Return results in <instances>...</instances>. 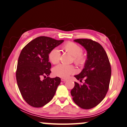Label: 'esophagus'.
Segmentation results:
<instances>
[{
  "label": "esophagus",
  "instance_id": "esophagus-1",
  "mask_svg": "<svg viewBox=\"0 0 127 127\" xmlns=\"http://www.w3.org/2000/svg\"><path fill=\"white\" fill-rule=\"evenodd\" d=\"M61 80H62V81H63V82H66V81H67V79H64V78H62L61 79Z\"/></svg>",
  "mask_w": 127,
  "mask_h": 127
}]
</instances>
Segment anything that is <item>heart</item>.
I'll return each mask as SVG.
<instances>
[{"label": "heart", "mask_w": 127, "mask_h": 127, "mask_svg": "<svg viewBox=\"0 0 127 127\" xmlns=\"http://www.w3.org/2000/svg\"><path fill=\"white\" fill-rule=\"evenodd\" d=\"M63 49L70 54L73 57L74 62L79 66L85 64L87 61V56L82 52V49L78 45L72 42H68L63 46ZM60 52L57 49H53L49 54L50 62L53 64H57L60 60ZM76 70L72 65L59 64L53 69L55 75L62 78H68L70 75L74 74Z\"/></svg>", "instance_id": "b5f03b06"}]
</instances>
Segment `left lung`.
<instances>
[{"label": "left lung", "instance_id": "8db88e82", "mask_svg": "<svg viewBox=\"0 0 127 127\" xmlns=\"http://www.w3.org/2000/svg\"><path fill=\"white\" fill-rule=\"evenodd\" d=\"M87 52V59L80 73L74 75L78 80L85 79L83 85L75 82L71 91L76 104L84 109L95 107L107 94L110 81L111 69L107 53L102 45L88 39L74 40Z\"/></svg>", "mask_w": 127, "mask_h": 127}]
</instances>
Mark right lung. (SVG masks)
<instances>
[{"mask_svg":"<svg viewBox=\"0 0 127 127\" xmlns=\"http://www.w3.org/2000/svg\"><path fill=\"white\" fill-rule=\"evenodd\" d=\"M63 42L39 36L29 42L20 53L16 71L17 82L23 99L32 107L45 106L55 96L61 79L57 77H48L51 72L49 54ZM42 77L45 79L42 80Z\"/></svg>","mask_w":127,"mask_h":127,"instance_id":"right-lung-1","label":"right lung"}]
</instances>
